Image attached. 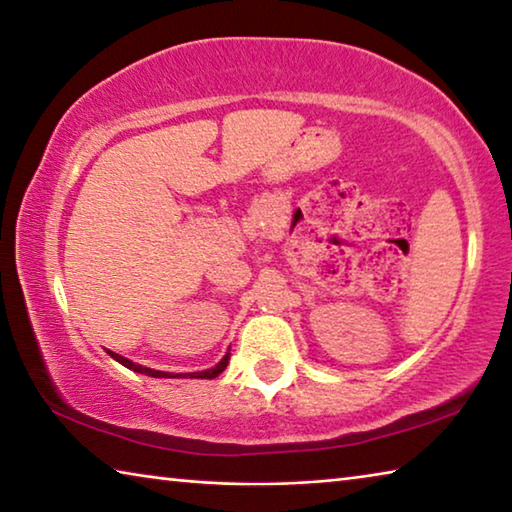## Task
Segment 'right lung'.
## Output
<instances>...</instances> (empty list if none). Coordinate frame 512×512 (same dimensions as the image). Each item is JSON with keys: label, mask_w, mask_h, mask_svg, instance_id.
Instances as JSON below:
<instances>
[{"label": "right lung", "mask_w": 512, "mask_h": 512, "mask_svg": "<svg viewBox=\"0 0 512 512\" xmlns=\"http://www.w3.org/2000/svg\"><path fill=\"white\" fill-rule=\"evenodd\" d=\"M108 356L115 358L117 363H120V365L129 367V370L138 372V374H147V376H152V379H215V376H217V374H222V372H224V367L229 365V351H226V354L222 356L220 363H217L215 367H208V370H201V372H188V374H172V372L152 370V367H145V365L133 363V360L124 358V356H120V354H115V351H108Z\"/></svg>", "instance_id": "obj_1"}]
</instances>
